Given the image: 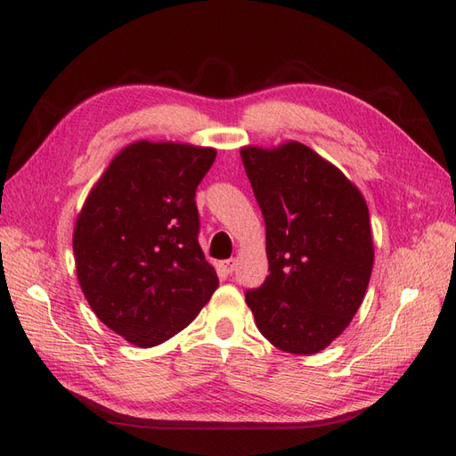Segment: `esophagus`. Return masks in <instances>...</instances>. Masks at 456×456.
<instances>
[{
  "label": "esophagus",
  "mask_w": 456,
  "mask_h": 456,
  "mask_svg": "<svg viewBox=\"0 0 456 456\" xmlns=\"http://www.w3.org/2000/svg\"><path fill=\"white\" fill-rule=\"evenodd\" d=\"M236 265H238V260L236 258H228V260H223V270L226 272V273H232L233 270H236Z\"/></svg>",
  "instance_id": "esophagus-1"
}]
</instances>
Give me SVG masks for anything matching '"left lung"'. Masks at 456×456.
<instances>
[{
    "mask_svg": "<svg viewBox=\"0 0 456 456\" xmlns=\"http://www.w3.org/2000/svg\"><path fill=\"white\" fill-rule=\"evenodd\" d=\"M266 223L270 273L245 293L275 348L312 355L360 310L375 247L365 198L337 165L297 141L240 150Z\"/></svg>",
    "mask_w": 456,
    "mask_h": 456,
    "instance_id": "obj_1",
    "label": "left lung"
}]
</instances>
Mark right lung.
<instances>
[{"instance_id": "right-lung-1", "label": "right lung", "mask_w": 456, "mask_h": 456, "mask_svg": "<svg viewBox=\"0 0 456 456\" xmlns=\"http://www.w3.org/2000/svg\"><path fill=\"white\" fill-rule=\"evenodd\" d=\"M216 150L136 141L110 161L74 226L76 275L91 310L139 348L191 323L218 287L198 241L196 188Z\"/></svg>"}]
</instances>
